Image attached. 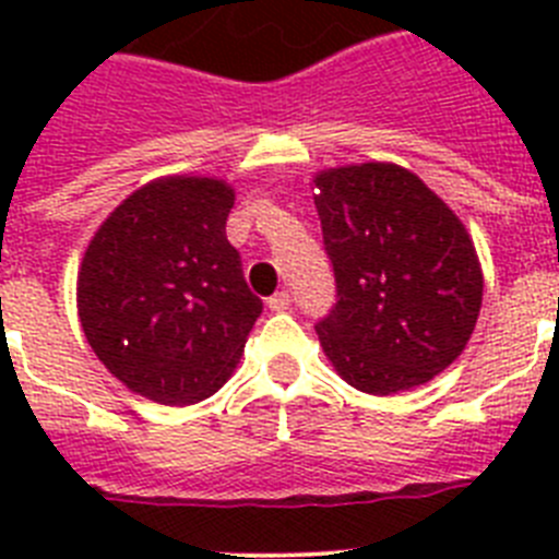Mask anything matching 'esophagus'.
<instances>
[{
    "label": "esophagus",
    "mask_w": 559,
    "mask_h": 559,
    "mask_svg": "<svg viewBox=\"0 0 559 559\" xmlns=\"http://www.w3.org/2000/svg\"><path fill=\"white\" fill-rule=\"evenodd\" d=\"M290 302H294V299H290L288 290H276V294L269 299V308L276 310V313H283V310L290 308Z\"/></svg>",
    "instance_id": "34e87169"
}]
</instances>
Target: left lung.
Instances as JSON below:
<instances>
[{"label": "left lung", "mask_w": 559, "mask_h": 559, "mask_svg": "<svg viewBox=\"0 0 559 559\" xmlns=\"http://www.w3.org/2000/svg\"><path fill=\"white\" fill-rule=\"evenodd\" d=\"M335 296L316 333L335 372L367 394L428 383L462 355L481 308V269L462 221L397 165L316 176Z\"/></svg>", "instance_id": "obj_1"}]
</instances>
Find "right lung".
Segmentation results:
<instances>
[{
	"label": "right lung",
	"mask_w": 559,
	"mask_h": 559,
	"mask_svg": "<svg viewBox=\"0 0 559 559\" xmlns=\"http://www.w3.org/2000/svg\"><path fill=\"white\" fill-rule=\"evenodd\" d=\"M235 192L170 176L128 195L97 229L78 274L83 333L114 378L165 406L218 392L263 299L226 240Z\"/></svg>",
	"instance_id": "obj_1"
}]
</instances>
